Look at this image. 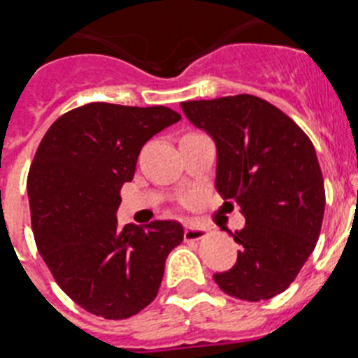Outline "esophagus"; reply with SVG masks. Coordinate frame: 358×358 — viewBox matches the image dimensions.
<instances>
[{"instance_id":"1","label":"esophagus","mask_w":358,"mask_h":358,"mask_svg":"<svg viewBox=\"0 0 358 358\" xmlns=\"http://www.w3.org/2000/svg\"><path fill=\"white\" fill-rule=\"evenodd\" d=\"M208 235V229L204 226H186L185 240H202Z\"/></svg>"}]
</instances>
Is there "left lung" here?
Segmentation results:
<instances>
[{
    "label": "left lung",
    "mask_w": 358,
    "mask_h": 358,
    "mask_svg": "<svg viewBox=\"0 0 358 358\" xmlns=\"http://www.w3.org/2000/svg\"><path fill=\"white\" fill-rule=\"evenodd\" d=\"M217 145L215 186L245 226L236 264L213 280L245 301L278 296L315 249L324 215V181L308 136L285 113L252 94L181 102Z\"/></svg>",
    "instance_id": "8db88e82"
}]
</instances>
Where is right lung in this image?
<instances>
[{
    "label": "right lung",
    "instance_id": "right-lung-1",
    "mask_svg": "<svg viewBox=\"0 0 358 358\" xmlns=\"http://www.w3.org/2000/svg\"><path fill=\"white\" fill-rule=\"evenodd\" d=\"M181 115L163 106L93 102L53 123L28 172L31 229L50 273L90 314L127 319L157 296L164 262L182 242L176 220L120 229V189L140 150Z\"/></svg>",
    "mask_w": 358,
    "mask_h": 358
}]
</instances>
